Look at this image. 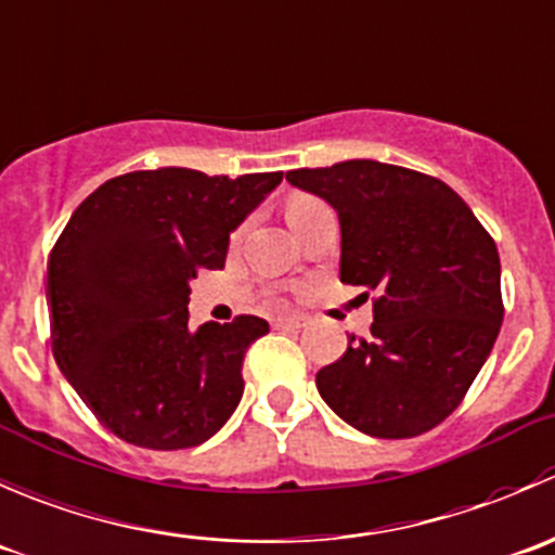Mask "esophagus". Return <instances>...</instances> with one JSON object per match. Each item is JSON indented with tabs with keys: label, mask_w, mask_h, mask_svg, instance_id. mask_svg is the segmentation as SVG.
<instances>
[{
	"label": "esophagus",
	"mask_w": 555,
	"mask_h": 555,
	"mask_svg": "<svg viewBox=\"0 0 555 555\" xmlns=\"http://www.w3.org/2000/svg\"><path fill=\"white\" fill-rule=\"evenodd\" d=\"M307 321H310V318L299 315V312H294V315H278V318H275V326L301 328V326H307Z\"/></svg>",
	"instance_id": "1"
}]
</instances>
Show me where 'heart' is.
<instances>
[{
  "label": "heart",
  "instance_id": "heart-1",
  "mask_svg": "<svg viewBox=\"0 0 555 555\" xmlns=\"http://www.w3.org/2000/svg\"><path fill=\"white\" fill-rule=\"evenodd\" d=\"M321 202L310 199V196H294V199L288 202V207H285V218H288V223L294 227V223H299L301 218L312 216V212L321 210Z\"/></svg>",
  "mask_w": 555,
  "mask_h": 555
}]
</instances>
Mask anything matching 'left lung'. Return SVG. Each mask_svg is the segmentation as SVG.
Returning <instances> with one entry per match:
<instances>
[{
  "mask_svg": "<svg viewBox=\"0 0 555 555\" xmlns=\"http://www.w3.org/2000/svg\"><path fill=\"white\" fill-rule=\"evenodd\" d=\"M339 218V280L375 291L372 337H348L315 375L353 429L404 440L448 418L502 326V267L469 205L442 180L372 158L291 169ZM366 296V294H361Z\"/></svg>",
  "mask_w": 555,
  "mask_h": 555,
  "instance_id": "left-lung-1",
  "label": "left lung"
}]
</instances>
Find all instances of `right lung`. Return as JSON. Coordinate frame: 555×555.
I'll return each mask as SVG.
<instances>
[{
  "instance_id": "right-lung-1",
  "label": "right lung",
  "mask_w": 555,
  "mask_h": 555,
  "mask_svg": "<svg viewBox=\"0 0 555 555\" xmlns=\"http://www.w3.org/2000/svg\"><path fill=\"white\" fill-rule=\"evenodd\" d=\"M280 180L129 172L69 218L48 259L53 356L86 408L129 446H202L237 410L243 356L270 323L240 315L191 328V280L227 264L229 234Z\"/></svg>"
}]
</instances>
